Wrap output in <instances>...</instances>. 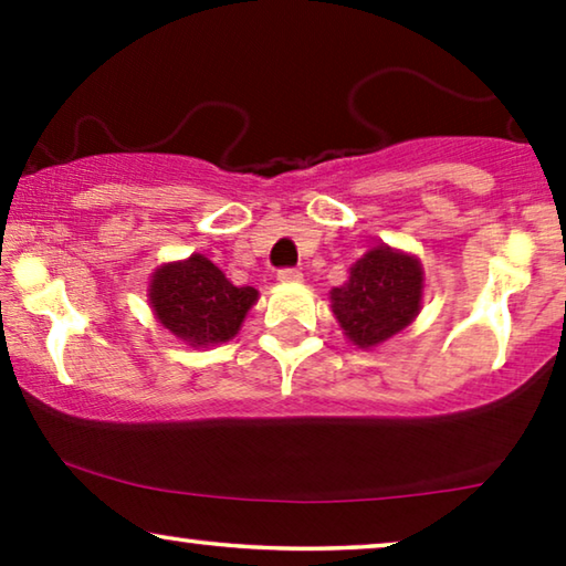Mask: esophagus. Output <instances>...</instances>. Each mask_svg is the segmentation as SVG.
I'll use <instances>...</instances> for the list:
<instances>
[{"label": "esophagus", "mask_w": 566, "mask_h": 566, "mask_svg": "<svg viewBox=\"0 0 566 566\" xmlns=\"http://www.w3.org/2000/svg\"><path fill=\"white\" fill-rule=\"evenodd\" d=\"M277 281H281V283H298L301 281V270L298 268H281V270H277Z\"/></svg>", "instance_id": "34e87169"}]
</instances>
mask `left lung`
<instances>
[{"label": "left lung", "mask_w": 566, "mask_h": 566, "mask_svg": "<svg viewBox=\"0 0 566 566\" xmlns=\"http://www.w3.org/2000/svg\"><path fill=\"white\" fill-rule=\"evenodd\" d=\"M422 270L409 254L374 247L350 268L345 285L332 291V312L358 347L384 343L420 312Z\"/></svg>", "instance_id": "8db88e82"}]
</instances>
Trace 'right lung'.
<instances>
[{
    "label": "right lung",
    "mask_w": 566,
    "mask_h": 566,
    "mask_svg": "<svg viewBox=\"0 0 566 566\" xmlns=\"http://www.w3.org/2000/svg\"><path fill=\"white\" fill-rule=\"evenodd\" d=\"M149 296L157 319L172 335L200 347L234 337L258 301V291L229 283L211 260L192 254L190 260L157 270Z\"/></svg>",
    "instance_id": "right-lung-1"
}]
</instances>
